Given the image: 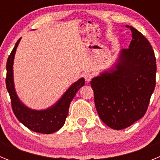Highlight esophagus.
I'll return each instance as SVG.
<instances>
[{
  "label": "esophagus",
  "mask_w": 160,
  "mask_h": 160,
  "mask_svg": "<svg viewBox=\"0 0 160 160\" xmlns=\"http://www.w3.org/2000/svg\"><path fill=\"white\" fill-rule=\"evenodd\" d=\"M83 77H84L86 82H90V80L92 79L93 75L90 73H89V72H86V73H84V74H83Z\"/></svg>",
  "instance_id": "1"
}]
</instances>
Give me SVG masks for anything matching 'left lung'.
I'll return each mask as SVG.
<instances>
[{"label": "left lung", "mask_w": 160, "mask_h": 160, "mask_svg": "<svg viewBox=\"0 0 160 160\" xmlns=\"http://www.w3.org/2000/svg\"><path fill=\"white\" fill-rule=\"evenodd\" d=\"M127 27L132 32L129 48L122 49L114 65L90 81L98 116L114 130L125 129L144 116L155 87L152 46L139 31Z\"/></svg>", "instance_id": "obj_1"}]
</instances>
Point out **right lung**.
<instances>
[{
	"instance_id": "right-lung-1",
	"label": "right lung",
	"mask_w": 160,
	"mask_h": 160,
	"mask_svg": "<svg viewBox=\"0 0 160 160\" xmlns=\"http://www.w3.org/2000/svg\"><path fill=\"white\" fill-rule=\"evenodd\" d=\"M22 38L17 42L8 56L6 64V88L11 98V104L15 116L27 128L34 132L52 134L62 128L69 113L70 102L76 93L85 84V79L81 78L67 89L56 103L47 109L33 110L22 102L17 94L13 80V61L17 48Z\"/></svg>"
}]
</instances>
